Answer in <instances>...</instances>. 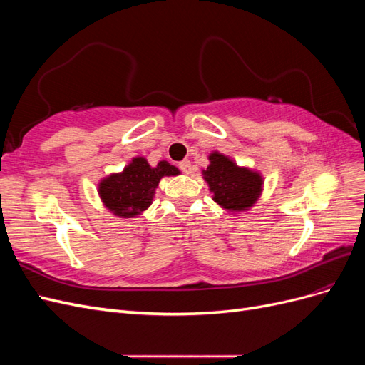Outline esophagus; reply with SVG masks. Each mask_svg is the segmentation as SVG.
Wrapping results in <instances>:
<instances>
[{
	"mask_svg": "<svg viewBox=\"0 0 365 365\" xmlns=\"http://www.w3.org/2000/svg\"><path fill=\"white\" fill-rule=\"evenodd\" d=\"M180 169L184 172V173H192V163L189 161V160H182L181 163H180Z\"/></svg>",
	"mask_w": 365,
	"mask_h": 365,
	"instance_id": "esophagus-1",
	"label": "esophagus"
}]
</instances>
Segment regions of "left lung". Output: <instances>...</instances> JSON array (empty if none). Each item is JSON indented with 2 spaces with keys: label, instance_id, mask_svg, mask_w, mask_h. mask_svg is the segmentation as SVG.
Returning a JSON list of instances; mask_svg holds the SVG:
<instances>
[{
  "label": "left lung",
  "instance_id": "left-lung-1",
  "mask_svg": "<svg viewBox=\"0 0 365 365\" xmlns=\"http://www.w3.org/2000/svg\"><path fill=\"white\" fill-rule=\"evenodd\" d=\"M210 165L202 170L213 200L230 212H245L262 193L260 173L239 165L219 152L210 153Z\"/></svg>",
  "mask_w": 365,
  "mask_h": 365
}]
</instances>
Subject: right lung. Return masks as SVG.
I'll list each match as a JSON object with an SVG mask.
<instances>
[{
  "mask_svg": "<svg viewBox=\"0 0 365 365\" xmlns=\"http://www.w3.org/2000/svg\"><path fill=\"white\" fill-rule=\"evenodd\" d=\"M180 175L168 161L150 168L146 158L135 157L123 172L106 176L98 184V195L109 212L120 217H134L152 204L155 189L163 176Z\"/></svg>",
  "mask_w": 365,
  "mask_h": 365,
  "instance_id": "add662e5",
  "label": "right lung"
}]
</instances>
